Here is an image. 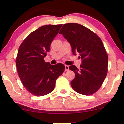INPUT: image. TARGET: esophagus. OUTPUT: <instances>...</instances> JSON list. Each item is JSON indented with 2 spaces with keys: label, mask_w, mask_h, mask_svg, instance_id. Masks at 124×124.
<instances>
[{
  "label": "esophagus",
  "mask_w": 124,
  "mask_h": 124,
  "mask_svg": "<svg viewBox=\"0 0 124 124\" xmlns=\"http://www.w3.org/2000/svg\"><path fill=\"white\" fill-rule=\"evenodd\" d=\"M69 66L68 65H65V71H69Z\"/></svg>",
  "instance_id": "obj_1"
}]
</instances>
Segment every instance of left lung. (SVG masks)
I'll return each mask as SVG.
<instances>
[{"instance_id": "obj_1", "label": "left lung", "mask_w": 124, "mask_h": 124, "mask_svg": "<svg viewBox=\"0 0 124 124\" xmlns=\"http://www.w3.org/2000/svg\"><path fill=\"white\" fill-rule=\"evenodd\" d=\"M70 43L73 55L79 53L82 60L80 68L70 65L75 73L71 82L77 93L89 95L98 90L107 74L108 56L101 39L95 33L78 23L63 25L59 32Z\"/></svg>"}]
</instances>
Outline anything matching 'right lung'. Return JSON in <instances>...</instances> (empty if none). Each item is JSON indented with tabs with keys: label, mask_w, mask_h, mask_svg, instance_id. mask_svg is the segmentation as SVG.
I'll return each instance as SVG.
<instances>
[{
	"label": "right lung",
	"mask_w": 124,
	"mask_h": 124,
	"mask_svg": "<svg viewBox=\"0 0 124 124\" xmlns=\"http://www.w3.org/2000/svg\"><path fill=\"white\" fill-rule=\"evenodd\" d=\"M62 26H42L31 32L18 48L16 60L18 76L24 87L35 96L46 95L53 91L56 79L64 71L63 64L51 65L44 61Z\"/></svg>",
	"instance_id": "obj_1"
}]
</instances>
